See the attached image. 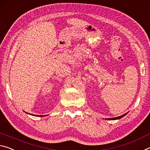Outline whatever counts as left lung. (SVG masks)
I'll return each instance as SVG.
<instances>
[{
	"label": "left lung",
	"mask_w": 150,
	"mask_h": 150,
	"mask_svg": "<svg viewBox=\"0 0 150 150\" xmlns=\"http://www.w3.org/2000/svg\"><path fill=\"white\" fill-rule=\"evenodd\" d=\"M127 114V113H126V114H124V115H122V116H118V117H113V118H108L107 120H118V119H120L122 118V117H123L124 116H126V115Z\"/></svg>",
	"instance_id": "obj_1"
}]
</instances>
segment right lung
<instances>
[{"label":"right lung","instance_id":"1","mask_svg":"<svg viewBox=\"0 0 150 150\" xmlns=\"http://www.w3.org/2000/svg\"><path fill=\"white\" fill-rule=\"evenodd\" d=\"M31 115H33V116H40V117H42L43 116L42 115H40V116H36V115H34V114H31Z\"/></svg>","mask_w":150,"mask_h":150}]
</instances>
